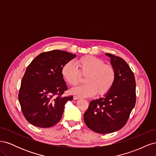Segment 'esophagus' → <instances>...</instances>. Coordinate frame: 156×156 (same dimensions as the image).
I'll return each mask as SVG.
<instances>
[{"label":"esophagus","mask_w":156,"mask_h":156,"mask_svg":"<svg viewBox=\"0 0 156 156\" xmlns=\"http://www.w3.org/2000/svg\"><path fill=\"white\" fill-rule=\"evenodd\" d=\"M79 99H81V98H79V97H78V96H73V100H79Z\"/></svg>","instance_id":"obj_1"}]
</instances>
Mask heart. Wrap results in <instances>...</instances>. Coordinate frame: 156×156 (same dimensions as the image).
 <instances>
[{"instance_id": "heart-1", "label": "heart", "mask_w": 156, "mask_h": 156, "mask_svg": "<svg viewBox=\"0 0 156 156\" xmlns=\"http://www.w3.org/2000/svg\"><path fill=\"white\" fill-rule=\"evenodd\" d=\"M78 69L72 62L66 63L61 69L64 81L70 85L79 83L81 75H87V84L77 86L70 90V93L79 97L87 98L107 94L112 88L116 79V72L111 65L105 64L104 60L93 56H86L77 60Z\"/></svg>"}]
</instances>
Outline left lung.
<instances>
[{
	"label": "left lung",
	"mask_w": 156,
	"mask_h": 156,
	"mask_svg": "<svg viewBox=\"0 0 156 156\" xmlns=\"http://www.w3.org/2000/svg\"><path fill=\"white\" fill-rule=\"evenodd\" d=\"M105 55L111 58V64L115 69V82L104 96L90 102L84 114V121L88 128L101 134L122 129L136 101L135 76L128 64L119 56Z\"/></svg>",
	"instance_id": "8db88e82"
}]
</instances>
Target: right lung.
<instances>
[{
	"instance_id": "add662e5",
	"label": "right lung",
	"mask_w": 156,
	"mask_h": 156,
	"mask_svg": "<svg viewBox=\"0 0 156 156\" xmlns=\"http://www.w3.org/2000/svg\"><path fill=\"white\" fill-rule=\"evenodd\" d=\"M75 56L60 50L44 52L27 68L18 99L23 114L29 123L46 128L60 120L65 104L73 100L72 96H61L68 90L61 69Z\"/></svg>"
}]
</instances>
